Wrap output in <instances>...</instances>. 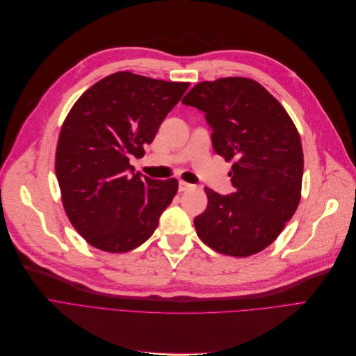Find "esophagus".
I'll list each match as a JSON object with an SVG mask.
<instances>
[{
  "label": "esophagus",
  "mask_w": 356,
  "mask_h": 356,
  "mask_svg": "<svg viewBox=\"0 0 356 356\" xmlns=\"http://www.w3.org/2000/svg\"><path fill=\"white\" fill-rule=\"evenodd\" d=\"M194 187L193 184H188V182H185V181H179L178 182V190L179 191H187V190H191Z\"/></svg>",
  "instance_id": "esophagus-1"
}]
</instances>
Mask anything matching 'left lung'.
<instances>
[{
	"instance_id": "8db88e82",
	"label": "left lung",
	"mask_w": 356,
	"mask_h": 356,
	"mask_svg": "<svg viewBox=\"0 0 356 356\" xmlns=\"http://www.w3.org/2000/svg\"><path fill=\"white\" fill-rule=\"evenodd\" d=\"M182 104L206 114L214 152L234 161L229 172L234 193L206 188L207 209L194 218L198 238L230 257L264 250L300 202L304 161L293 120L261 83L248 78L200 82Z\"/></svg>"
}]
</instances>
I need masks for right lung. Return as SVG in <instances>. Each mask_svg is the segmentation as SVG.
I'll return each mask as SVG.
<instances>
[{"label": "right lung", "mask_w": 356, "mask_h": 356, "mask_svg": "<svg viewBox=\"0 0 356 356\" xmlns=\"http://www.w3.org/2000/svg\"><path fill=\"white\" fill-rule=\"evenodd\" d=\"M188 87L117 72L83 92L65 118L56 178L67 218L94 248L129 252L158 227L178 181L134 174L130 158L145 155V145Z\"/></svg>", "instance_id": "right-lung-1"}]
</instances>
